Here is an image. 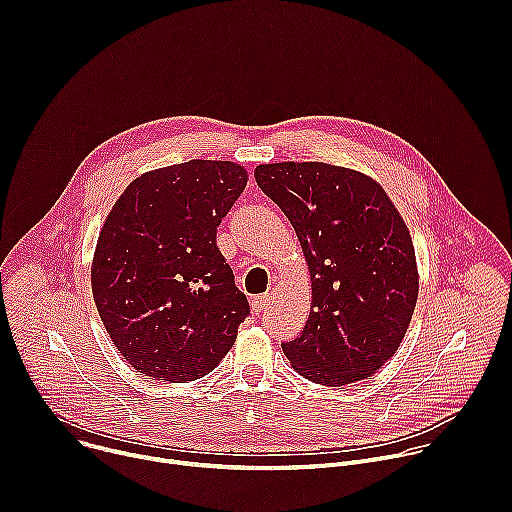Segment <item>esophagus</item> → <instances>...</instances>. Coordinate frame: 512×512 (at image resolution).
Here are the masks:
<instances>
[{"label": "esophagus", "instance_id": "1", "mask_svg": "<svg viewBox=\"0 0 512 512\" xmlns=\"http://www.w3.org/2000/svg\"><path fill=\"white\" fill-rule=\"evenodd\" d=\"M267 306H269V296H255V298H251V310L255 314H261Z\"/></svg>", "mask_w": 512, "mask_h": 512}]
</instances>
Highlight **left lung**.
Returning <instances> with one entry per match:
<instances>
[{
  "label": "left lung",
  "mask_w": 512,
  "mask_h": 512,
  "mask_svg": "<svg viewBox=\"0 0 512 512\" xmlns=\"http://www.w3.org/2000/svg\"><path fill=\"white\" fill-rule=\"evenodd\" d=\"M302 245L312 308L304 332L281 344L306 379L342 387L373 377L395 354L419 294L403 216L371 176L324 162L255 168Z\"/></svg>",
  "instance_id": "left-lung-1"
}]
</instances>
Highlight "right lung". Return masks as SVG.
<instances>
[{
  "label": "right lung",
  "instance_id": "add662e5",
  "mask_svg": "<svg viewBox=\"0 0 512 512\" xmlns=\"http://www.w3.org/2000/svg\"><path fill=\"white\" fill-rule=\"evenodd\" d=\"M249 180L235 162L190 160L145 172L113 204L97 239V312L131 367L196 381L225 358L249 314L216 227Z\"/></svg>",
  "mask_w": 512,
  "mask_h": 512
}]
</instances>
